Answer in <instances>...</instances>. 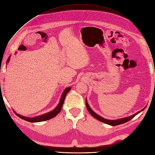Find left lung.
<instances>
[{"label": "left lung", "instance_id": "1", "mask_svg": "<svg viewBox=\"0 0 155 155\" xmlns=\"http://www.w3.org/2000/svg\"><path fill=\"white\" fill-rule=\"evenodd\" d=\"M85 105H86V107H87V109L88 110V111L89 112V113L94 117V118H95L96 119L99 120V121L101 122H103L105 123V124H107V125H111V126H116V125H121V124H123V123H125L127 121H130V119H132L134 117L136 116L137 114H139V113H140L141 111H143L144 109H145L146 108L144 107L142 110H140V111L137 112L136 113H135V114H133V115H130L129 117H124V118H121V119H115V120H109V119H105L104 117H102L99 116V115H97V113H95L93 110L91 109V108L89 106L88 104H87V99H85Z\"/></svg>", "mask_w": 155, "mask_h": 155}]
</instances>
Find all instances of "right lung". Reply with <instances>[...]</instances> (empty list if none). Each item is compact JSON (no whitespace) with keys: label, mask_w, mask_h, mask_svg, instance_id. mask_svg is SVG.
I'll use <instances>...</instances> for the list:
<instances>
[{"label":"right lung","mask_w":155,"mask_h":155,"mask_svg":"<svg viewBox=\"0 0 155 155\" xmlns=\"http://www.w3.org/2000/svg\"><path fill=\"white\" fill-rule=\"evenodd\" d=\"M10 58V56H9V58H8L7 61H6L7 63L9 62ZM70 89H71L70 87H68L65 89L64 91H63V93H62V94H61L59 104H58V105L56 106V107L54 109H53L52 111H51L48 113H45V114L34 117H28L22 116L21 115L18 114V113H16L15 111V110H14V109L13 110H14V111H15V113H16V115L18 116V117L21 118L24 120H25V121H29V122H31V123H36V122H42V121H47V120H49L51 118L54 117H56L58 114V113L60 112L61 107H62V105L64 104L65 97H66V96L68 93L70 91Z\"/></svg>","instance_id":"obj_1"}]
</instances>
